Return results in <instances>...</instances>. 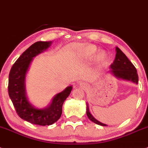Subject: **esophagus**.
<instances>
[{"label": "esophagus", "instance_id": "1", "mask_svg": "<svg viewBox=\"0 0 148 148\" xmlns=\"http://www.w3.org/2000/svg\"><path fill=\"white\" fill-rule=\"evenodd\" d=\"M78 86H79L81 87L82 88H83V89H86L87 88H88V85L85 83H78Z\"/></svg>", "mask_w": 148, "mask_h": 148}]
</instances>
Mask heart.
Masks as SVG:
<instances>
[{
    "instance_id": "1",
    "label": "heart",
    "mask_w": 148,
    "mask_h": 148,
    "mask_svg": "<svg viewBox=\"0 0 148 148\" xmlns=\"http://www.w3.org/2000/svg\"><path fill=\"white\" fill-rule=\"evenodd\" d=\"M76 59L79 62H88L95 58V64L99 69H102L109 63L110 58L106 51H100L96 46L87 44L79 45L76 47Z\"/></svg>"
}]
</instances>
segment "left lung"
Listing matches in <instances>:
<instances>
[{
	"label": "left lung",
	"mask_w": 148,
	"mask_h": 148,
	"mask_svg": "<svg viewBox=\"0 0 148 148\" xmlns=\"http://www.w3.org/2000/svg\"><path fill=\"white\" fill-rule=\"evenodd\" d=\"M116 54L113 63L110 65L111 70L109 71L110 74H112L115 77L119 79H123L127 81H130L138 84V77L137 74V71L133 63L129 60L124 53L122 52L119 47H115ZM86 115L88 119L92 121L95 124L101 126H106V124H103L91 114L88 109V104L86 103Z\"/></svg>",
	"instance_id": "left-lung-1"
}]
</instances>
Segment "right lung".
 <instances>
[{"mask_svg":"<svg viewBox=\"0 0 148 148\" xmlns=\"http://www.w3.org/2000/svg\"><path fill=\"white\" fill-rule=\"evenodd\" d=\"M53 42H36L28 47L16 60L9 74L8 92L16 112L23 120L37 125H51L61 117L64 101L73 87L69 86L56 94L51 103L45 108H37L29 102L27 96L26 76L33 58L45 51Z\"/></svg>","mask_w":148,"mask_h":148,"instance_id":"add662e5","label":"right lung"}]
</instances>
